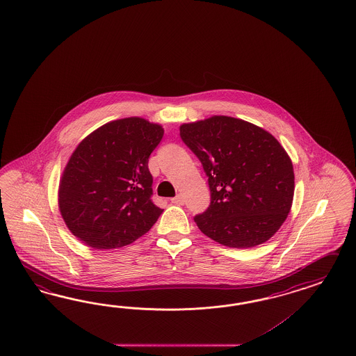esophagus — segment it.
I'll return each instance as SVG.
<instances>
[{
    "label": "esophagus",
    "instance_id": "obj_1",
    "mask_svg": "<svg viewBox=\"0 0 356 356\" xmlns=\"http://www.w3.org/2000/svg\"><path fill=\"white\" fill-rule=\"evenodd\" d=\"M171 201H172V203H175V204H179V206H180V204H184L183 195H181V194H177V195H176L175 198H172Z\"/></svg>",
    "mask_w": 356,
    "mask_h": 356
}]
</instances>
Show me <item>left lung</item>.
I'll list each match as a JSON object with an SVG mask.
<instances>
[{"mask_svg":"<svg viewBox=\"0 0 356 356\" xmlns=\"http://www.w3.org/2000/svg\"><path fill=\"white\" fill-rule=\"evenodd\" d=\"M180 137L209 177L211 202L194 216L202 233L246 249L279 231L291 209L294 171L273 136L249 122L215 115L181 125Z\"/></svg>","mask_w":356,"mask_h":356,"instance_id":"8db88e82","label":"left lung"}]
</instances>
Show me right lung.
<instances>
[{"label": "right lung", "mask_w": 356, "mask_h": 356, "mask_svg": "<svg viewBox=\"0 0 356 356\" xmlns=\"http://www.w3.org/2000/svg\"><path fill=\"white\" fill-rule=\"evenodd\" d=\"M163 128L143 118L99 127L71 155L59 184V211L68 229L93 249L132 243L158 220L149 158Z\"/></svg>", "instance_id": "obj_1"}]
</instances>
